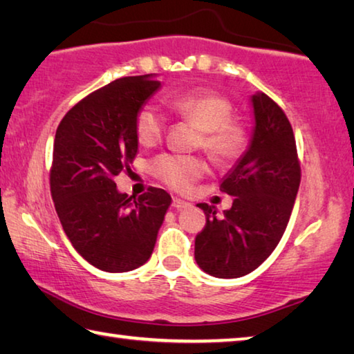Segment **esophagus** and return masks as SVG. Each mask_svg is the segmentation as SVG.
I'll return each mask as SVG.
<instances>
[{
	"mask_svg": "<svg viewBox=\"0 0 354 354\" xmlns=\"http://www.w3.org/2000/svg\"><path fill=\"white\" fill-rule=\"evenodd\" d=\"M171 206L175 207V209H184V207H187V206H189V203H187V201H184V200H181V198H173Z\"/></svg>",
	"mask_w": 354,
	"mask_h": 354,
	"instance_id": "obj_1",
	"label": "esophagus"
}]
</instances>
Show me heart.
<instances>
[{"mask_svg": "<svg viewBox=\"0 0 354 354\" xmlns=\"http://www.w3.org/2000/svg\"><path fill=\"white\" fill-rule=\"evenodd\" d=\"M171 111L201 129L198 147L217 165L234 164L250 143L247 124L232 118L234 106L223 95L209 91H190L173 95ZM136 136L140 145L159 143L167 129V117L153 104H143L136 113ZM153 175L176 192H187L206 175V162L198 156L164 153L151 160Z\"/></svg>", "mask_w": 354, "mask_h": 354, "instance_id": "1", "label": "heart"}]
</instances>
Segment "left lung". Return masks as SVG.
<instances>
[{
	"label": "left lung",
	"instance_id": "left-lung-1",
	"mask_svg": "<svg viewBox=\"0 0 354 354\" xmlns=\"http://www.w3.org/2000/svg\"><path fill=\"white\" fill-rule=\"evenodd\" d=\"M254 133L248 151L220 190L234 196L223 218L196 205L206 225L195 237V261L217 278L248 274L272 254L289 223L301 181L295 136L284 111L266 93L253 95Z\"/></svg>",
	"mask_w": 354,
	"mask_h": 354
}]
</instances>
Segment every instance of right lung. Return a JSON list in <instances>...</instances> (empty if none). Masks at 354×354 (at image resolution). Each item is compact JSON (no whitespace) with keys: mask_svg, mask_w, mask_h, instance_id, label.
I'll list each match as a JSON object with an SVG mask.
<instances>
[{"mask_svg":"<svg viewBox=\"0 0 354 354\" xmlns=\"http://www.w3.org/2000/svg\"><path fill=\"white\" fill-rule=\"evenodd\" d=\"M159 86L151 75L120 77L76 103L56 131L50 187L57 217L73 248L100 270L143 266L171 203L162 189L134 198L113 181L136 158V113Z\"/></svg>","mask_w":354,"mask_h":354,"instance_id":"add662e5","label":"right lung"}]
</instances>
